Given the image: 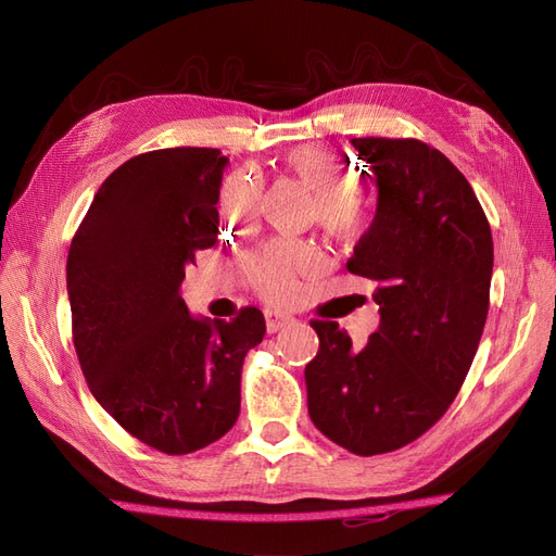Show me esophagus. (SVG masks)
Instances as JSON below:
<instances>
[{
    "label": "esophagus",
    "instance_id": "1",
    "mask_svg": "<svg viewBox=\"0 0 556 556\" xmlns=\"http://www.w3.org/2000/svg\"><path fill=\"white\" fill-rule=\"evenodd\" d=\"M264 317H266V329H268V333H276V331H280V329H285V327H290V325L296 323L294 315L285 313V311H276V308L266 311Z\"/></svg>",
    "mask_w": 556,
    "mask_h": 556
}]
</instances>
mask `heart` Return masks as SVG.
Returning a JSON list of instances; mask_svg holds the SVG:
<instances>
[{"label": "heart", "mask_w": 556, "mask_h": 556, "mask_svg": "<svg viewBox=\"0 0 556 556\" xmlns=\"http://www.w3.org/2000/svg\"><path fill=\"white\" fill-rule=\"evenodd\" d=\"M285 166L317 194V220L331 233L355 231L362 217L357 194L359 178L329 153L327 148L304 146L285 160ZM260 215V188L255 178L231 176L220 194V217L225 227H248ZM311 260V250L301 245L266 243L248 257V274L257 292L266 299H285L294 288V274Z\"/></svg>", "instance_id": "b5f03b06"}]
</instances>
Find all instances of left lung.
I'll list each match as a JSON object with an SVG mask.
<instances>
[{
  "label": "left lung",
  "instance_id": "obj_1",
  "mask_svg": "<svg viewBox=\"0 0 556 556\" xmlns=\"http://www.w3.org/2000/svg\"><path fill=\"white\" fill-rule=\"evenodd\" d=\"M378 182L371 227L348 271L376 282L380 327L355 348L313 319L308 415L329 441L371 457L431 429L473 364L490 311L492 229L464 174L417 139H352Z\"/></svg>",
  "mask_w": 556,
  "mask_h": 556
}]
</instances>
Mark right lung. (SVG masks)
<instances>
[{
	"mask_svg": "<svg viewBox=\"0 0 556 556\" xmlns=\"http://www.w3.org/2000/svg\"><path fill=\"white\" fill-rule=\"evenodd\" d=\"M227 157L164 148L102 182L66 257L74 348L92 396L134 439L166 454L206 447L241 410V371L266 323L194 317L185 264L217 241Z\"/></svg>",
	"mask_w": 556,
	"mask_h": 556,
	"instance_id": "right-lung-1",
	"label": "right lung"
}]
</instances>
